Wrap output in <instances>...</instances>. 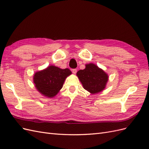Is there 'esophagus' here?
Masks as SVG:
<instances>
[{"instance_id": "obj_1", "label": "esophagus", "mask_w": 149, "mask_h": 149, "mask_svg": "<svg viewBox=\"0 0 149 149\" xmlns=\"http://www.w3.org/2000/svg\"><path fill=\"white\" fill-rule=\"evenodd\" d=\"M72 72H73V74H76V73H77V70H76V69H73V70H72Z\"/></svg>"}]
</instances>
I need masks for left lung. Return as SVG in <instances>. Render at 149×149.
<instances>
[{"label":"left lung","instance_id":"8db88e82","mask_svg":"<svg viewBox=\"0 0 149 149\" xmlns=\"http://www.w3.org/2000/svg\"><path fill=\"white\" fill-rule=\"evenodd\" d=\"M76 75L84 89L91 94L100 93L104 89L109 78L106 72L93 63L86 65L85 69L79 70Z\"/></svg>","mask_w":149,"mask_h":149}]
</instances>
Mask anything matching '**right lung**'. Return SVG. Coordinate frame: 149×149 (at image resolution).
Wrapping results in <instances>:
<instances>
[{
  "instance_id": "add662e5",
  "label": "right lung",
  "mask_w": 149,
  "mask_h": 149,
  "mask_svg": "<svg viewBox=\"0 0 149 149\" xmlns=\"http://www.w3.org/2000/svg\"><path fill=\"white\" fill-rule=\"evenodd\" d=\"M71 74L68 68L61 69L49 66L46 69L36 72L33 83L38 91L47 97L55 96L62 88L65 79Z\"/></svg>"
}]
</instances>
